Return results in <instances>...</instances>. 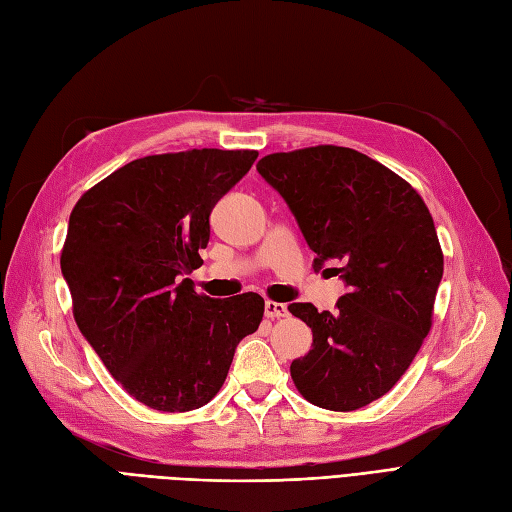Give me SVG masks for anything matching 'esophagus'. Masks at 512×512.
<instances>
[{
	"label": "esophagus",
	"instance_id": "esophagus-1",
	"mask_svg": "<svg viewBox=\"0 0 512 512\" xmlns=\"http://www.w3.org/2000/svg\"><path fill=\"white\" fill-rule=\"evenodd\" d=\"M287 315H289L287 304H283V302H272V300L266 302V317H268V319H280V317H287Z\"/></svg>",
	"mask_w": 512,
	"mask_h": 512
}]
</instances>
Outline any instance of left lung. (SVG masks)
I'll use <instances>...</instances> for the list:
<instances>
[{"label": "left lung", "instance_id": "8db88e82", "mask_svg": "<svg viewBox=\"0 0 512 512\" xmlns=\"http://www.w3.org/2000/svg\"><path fill=\"white\" fill-rule=\"evenodd\" d=\"M257 172L283 195L317 253L349 287L334 312L291 304L312 349L291 378L319 408L349 412L385 395L432 327L444 257L421 195L383 163L344 146L272 153Z\"/></svg>", "mask_w": 512, "mask_h": 512}]
</instances>
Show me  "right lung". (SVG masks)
Instances as JSON below:
<instances>
[{
	"label": "right lung",
	"instance_id": "right-lung-1",
	"mask_svg": "<svg viewBox=\"0 0 512 512\" xmlns=\"http://www.w3.org/2000/svg\"><path fill=\"white\" fill-rule=\"evenodd\" d=\"M257 151L193 148L127 163L76 202L61 251L76 325L121 387L163 412L208 404L263 298L212 300L185 278L202 266L210 212Z\"/></svg>",
	"mask_w": 512,
	"mask_h": 512
}]
</instances>
